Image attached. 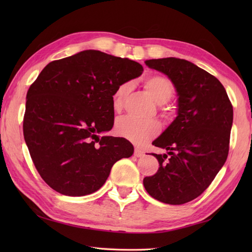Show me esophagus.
Segmentation results:
<instances>
[{
	"label": "esophagus",
	"instance_id": "obj_1",
	"mask_svg": "<svg viewBox=\"0 0 252 252\" xmlns=\"http://www.w3.org/2000/svg\"><path fill=\"white\" fill-rule=\"evenodd\" d=\"M134 156L137 157V158H141V157L145 156V153H144L143 151H141L140 148H135L134 149Z\"/></svg>",
	"mask_w": 252,
	"mask_h": 252
}]
</instances>
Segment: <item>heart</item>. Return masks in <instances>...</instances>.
<instances>
[{
	"label": "heart",
	"instance_id": "b5f03b06",
	"mask_svg": "<svg viewBox=\"0 0 252 252\" xmlns=\"http://www.w3.org/2000/svg\"><path fill=\"white\" fill-rule=\"evenodd\" d=\"M145 89L153 99L159 105H163L172 97L174 87L168 78L152 76L145 81ZM131 90L130 83H123L117 88L112 95V106L115 110H120L126 95ZM160 126L157 121H138L130 117H125L116 122L115 133L135 145H144L158 135Z\"/></svg>",
	"mask_w": 252,
	"mask_h": 252
}]
</instances>
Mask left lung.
Masks as SVG:
<instances>
[{"instance_id": "obj_1", "label": "left lung", "mask_w": 252, "mask_h": 252, "mask_svg": "<svg viewBox=\"0 0 252 252\" xmlns=\"http://www.w3.org/2000/svg\"><path fill=\"white\" fill-rule=\"evenodd\" d=\"M145 63L171 80L178 95V111L153 142L167 154H153L159 169L144 178L143 184L155 199L182 205L201 195L225 163L233 106L222 83L195 63L175 57Z\"/></svg>"}]
</instances>
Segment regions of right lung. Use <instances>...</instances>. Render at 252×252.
Segmentation results:
<instances>
[{
	"instance_id": "add662e5",
	"label": "right lung",
	"mask_w": 252,
	"mask_h": 252,
	"mask_svg": "<svg viewBox=\"0 0 252 252\" xmlns=\"http://www.w3.org/2000/svg\"><path fill=\"white\" fill-rule=\"evenodd\" d=\"M141 63L85 50L46 65L27 93L24 136L37 172L53 189L85 196L105 184L134 148L112 129V95L140 77Z\"/></svg>"
}]
</instances>
